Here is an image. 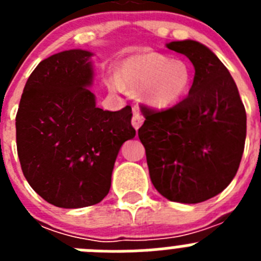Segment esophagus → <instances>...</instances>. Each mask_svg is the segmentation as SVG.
Returning a JSON list of instances; mask_svg holds the SVG:
<instances>
[{"instance_id":"34e87169","label":"esophagus","mask_w":261,"mask_h":261,"mask_svg":"<svg viewBox=\"0 0 261 261\" xmlns=\"http://www.w3.org/2000/svg\"><path fill=\"white\" fill-rule=\"evenodd\" d=\"M142 123H144V117H142V115L135 108L132 116V125L135 126V129L137 130V129L142 125Z\"/></svg>"}]
</instances>
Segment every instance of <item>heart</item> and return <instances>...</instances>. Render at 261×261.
Masks as SVG:
<instances>
[{
    "mask_svg": "<svg viewBox=\"0 0 261 261\" xmlns=\"http://www.w3.org/2000/svg\"><path fill=\"white\" fill-rule=\"evenodd\" d=\"M191 82L192 70L186 61L146 52L124 60L119 78H110L107 86L112 91H120L124 86L132 91L142 90V98L147 105L165 110L186 95Z\"/></svg>",
    "mask_w": 261,
    "mask_h": 261,
    "instance_id": "1",
    "label": "heart"
}]
</instances>
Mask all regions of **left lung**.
Here are the masks:
<instances>
[{"label": "left lung", "instance_id": "1", "mask_svg": "<svg viewBox=\"0 0 261 261\" xmlns=\"http://www.w3.org/2000/svg\"><path fill=\"white\" fill-rule=\"evenodd\" d=\"M168 49L190 59L195 78L188 96L145 116L138 137L146 150L153 186L170 201L197 204L222 192L238 171L247 117L238 87L220 59L195 40Z\"/></svg>", "mask_w": 261, "mask_h": 261}]
</instances>
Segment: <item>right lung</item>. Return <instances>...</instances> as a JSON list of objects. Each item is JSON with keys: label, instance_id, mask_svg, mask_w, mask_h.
<instances>
[{"label": "right lung", "instance_id": "right-lung-1", "mask_svg": "<svg viewBox=\"0 0 261 261\" xmlns=\"http://www.w3.org/2000/svg\"><path fill=\"white\" fill-rule=\"evenodd\" d=\"M93 53L69 49L43 60L26 82L15 117L20 167L49 204L75 209L110 192L120 147L136 136L132 108L103 111L87 87Z\"/></svg>", "mask_w": 261, "mask_h": 261}]
</instances>
